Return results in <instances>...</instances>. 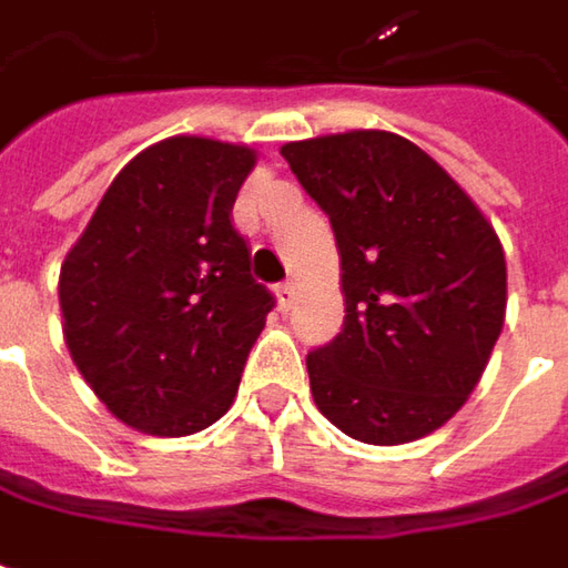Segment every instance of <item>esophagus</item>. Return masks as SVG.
Segmentation results:
<instances>
[{"label":"esophagus","mask_w":568,"mask_h":568,"mask_svg":"<svg viewBox=\"0 0 568 568\" xmlns=\"http://www.w3.org/2000/svg\"><path fill=\"white\" fill-rule=\"evenodd\" d=\"M295 295H298V285L295 283H283L276 288V302H280V308L288 311L295 305Z\"/></svg>","instance_id":"obj_1"}]
</instances>
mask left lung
I'll return each instance as SVG.
<instances>
[{
    "instance_id": "1",
    "label": "left lung",
    "mask_w": 568,
    "mask_h": 568,
    "mask_svg": "<svg viewBox=\"0 0 568 568\" xmlns=\"http://www.w3.org/2000/svg\"><path fill=\"white\" fill-rule=\"evenodd\" d=\"M283 159L331 215L343 331L308 356L311 397L365 445H407L467 404L506 321L493 222L409 139L349 130L285 142Z\"/></svg>"
}]
</instances>
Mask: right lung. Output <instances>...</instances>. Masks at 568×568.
Segmentation results:
<instances>
[{
  "label": "right lung",
  "instance_id": "add662e5",
  "mask_svg": "<svg viewBox=\"0 0 568 568\" xmlns=\"http://www.w3.org/2000/svg\"><path fill=\"white\" fill-rule=\"evenodd\" d=\"M254 164L251 145L161 139L113 178L62 260L69 356L98 400L145 435H193L235 404L273 308L232 229Z\"/></svg>",
  "mask_w": 568,
  "mask_h": 568
}]
</instances>
